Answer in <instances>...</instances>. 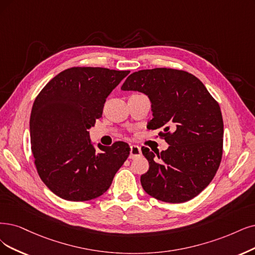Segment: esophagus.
<instances>
[{
  "mask_svg": "<svg viewBox=\"0 0 255 255\" xmlns=\"http://www.w3.org/2000/svg\"><path fill=\"white\" fill-rule=\"evenodd\" d=\"M140 148L137 145H131L130 146V158H136L140 155Z\"/></svg>",
  "mask_w": 255,
  "mask_h": 255,
  "instance_id": "obj_1",
  "label": "esophagus"
}]
</instances>
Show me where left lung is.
<instances>
[{
  "mask_svg": "<svg viewBox=\"0 0 255 255\" xmlns=\"http://www.w3.org/2000/svg\"><path fill=\"white\" fill-rule=\"evenodd\" d=\"M138 91L151 102L150 129L169 147L161 153L142 152L149 170L140 176L143 189L166 203H184L210 184L223 154L224 123L219 103L193 74L171 68L145 69L130 74L121 88Z\"/></svg>",
  "mask_w": 255,
  "mask_h": 255,
  "instance_id": "obj_1",
  "label": "left lung"
}]
</instances>
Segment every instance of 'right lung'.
Returning <instances> with one entry per match:
<instances>
[{
    "instance_id": "1",
    "label": "right lung",
    "mask_w": 255,
    "mask_h": 255,
    "mask_svg": "<svg viewBox=\"0 0 255 255\" xmlns=\"http://www.w3.org/2000/svg\"><path fill=\"white\" fill-rule=\"evenodd\" d=\"M130 71L72 67L47 83L34 100L30 143L41 180L61 199L90 201L105 193L130 153L129 145L91 144L89 131L107 97Z\"/></svg>"
}]
</instances>
